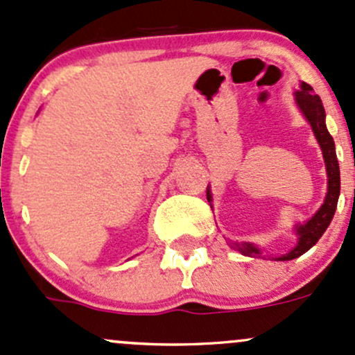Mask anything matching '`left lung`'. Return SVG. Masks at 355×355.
Returning <instances> with one entry per match:
<instances>
[{"instance_id":"left-lung-1","label":"left lung","mask_w":355,"mask_h":355,"mask_svg":"<svg viewBox=\"0 0 355 355\" xmlns=\"http://www.w3.org/2000/svg\"><path fill=\"white\" fill-rule=\"evenodd\" d=\"M296 103L300 107V110L303 112L306 121L311 125L313 132H315L316 141H318L320 148H322L323 159H325L327 166V177H328V192L325 197V202L322 204V207L315 212L311 219L304 223V225L296 226V234L297 243L291 250L289 253L281 257H275V260H293L301 257L303 253L308 252L316 241L322 238V234L325 233L328 225L331 223L335 214V209H337L338 196H340V168H338V159L337 153H335V143L334 137L328 132L327 124H325V109H323V103L320 100L318 95L313 93V88L308 83H301V89H297L296 93ZM207 200L211 202L212 196L211 190L207 189ZM231 248H234L236 252L243 253L246 257H260L259 246L253 243H233ZM274 259V257H272Z\"/></svg>"}]
</instances>
